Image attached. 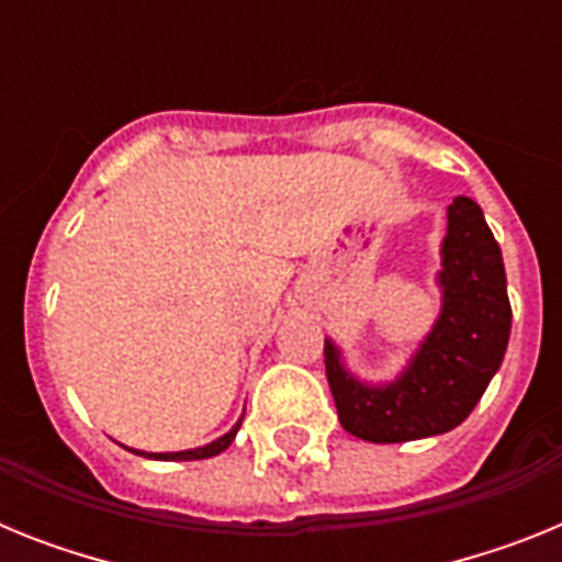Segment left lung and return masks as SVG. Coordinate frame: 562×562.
<instances>
[{
    "label": "left lung",
    "instance_id": "left-lung-1",
    "mask_svg": "<svg viewBox=\"0 0 562 562\" xmlns=\"http://www.w3.org/2000/svg\"><path fill=\"white\" fill-rule=\"evenodd\" d=\"M439 284L445 292L439 321L408 371L391 385H360L342 369L335 346L324 342L337 416L357 439L394 445L448 434L473 414L501 369L513 306L501 247L470 196H456L448 207Z\"/></svg>",
    "mask_w": 562,
    "mask_h": 562
}]
</instances>
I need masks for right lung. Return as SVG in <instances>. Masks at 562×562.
I'll return each mask as SVG.
<instances>
[{
    "mask_svg": "<svg viewBox=\"0 0 562 562\" xmlns=\"http://www.w3.org/2000/svg\"><path fill=\"white\" fill-rule=\"evenodd\" d=\"M241 425V422H238ZM236 428L231 430V434H225L222 439L211 441V445H205V448H196V450H182V453H143V450H132V453L137 456H146V459H162V461H196V459H211V456H220L222 450L231 448V441L236 439Z\"/></svg>",
    "mask_w": 562,
    "mask_h": 562,
    "instance_id": "obj_1",
    "label": "right lung"
}]
</instances>
